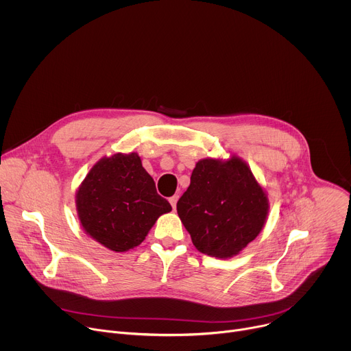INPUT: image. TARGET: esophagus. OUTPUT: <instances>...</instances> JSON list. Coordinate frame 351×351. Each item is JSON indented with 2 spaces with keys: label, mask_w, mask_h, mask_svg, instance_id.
Segmentation results:
<instances>
[{
  "label": "esophagus",
  "mask_w": 351,
  "mask_h": 351,
  "mask_svg": "<svg viewBox=\"0 0 351 351\" xmlns=\"http://www.w3.org/2000/svg\"><path fill=\"white\" fill-rule=\"evenodd\" d=\"M178 198H179L178 195H173V197H171V198H169V203H171V206H172V208H173V210L176 208V203H178Z\"/></svg>",
  "instance_id": "34e87169"
}]
</instances>
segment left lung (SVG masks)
<instances>
[{
    "mask_svg": "<svg viewBox=\"0 0 351 351\" xmlns=\"http://www.w3.org/2000/svg\"><path fill=\"white\" fill-rule=\"evenodd\" d=\"M176 210L199 253L230 258L260 234L269 202L250 167L232 156L198 161Z\"/></svg>",
    "mask_w": 351,
    "mask_h": 351,
    "instance_id": "1",
    "label": "left lung"
}]
</instances>
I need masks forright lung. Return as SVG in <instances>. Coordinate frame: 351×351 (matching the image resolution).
<instances>
[{
    "mask_svg": "<svg viewBox=\"0 0 351 351\" xmlns=\"http://www.w3.org/2000/svg\"><path fill=\"white\" fill-rule=\"evenodd\" d=\"M76 210L90 237L123 253L138 245L172 207L157 193L138 154L118 153L90 169L76 191Z\"/></svg>",
    "mask_w": 351,
    "mask_h": 351,
    "instance_id": "add662e5",
    "label": "right lung"
}]
</instances>
